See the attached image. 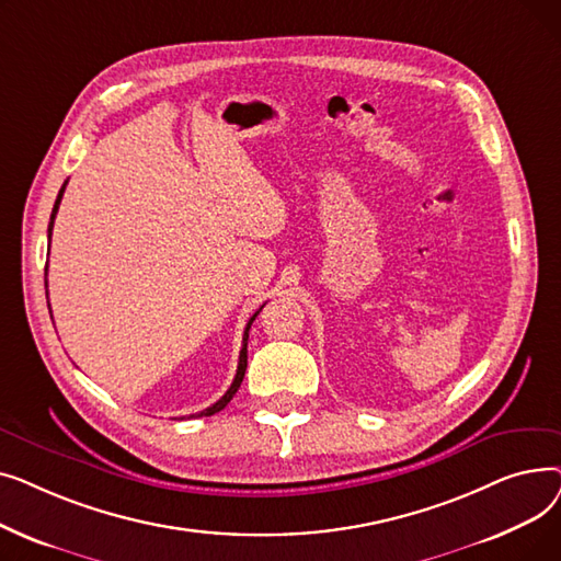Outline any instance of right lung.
<instances>
[{
  "label": "right lung",
  "instance_id": "1",
  "mask_svg": "<svg viewBox=\"0 0 561 561\" xmlns=\"http://www.w3.org/2000/svg\"><path fill=\"white\" fill-rule=\"evenodd\" d=\"M68 184V182H66ZM66 184L61 186V191H58V197H56V202H54V209H51V218H49V227H47V236L51 239V229H54V218H56V211H58V204H61V197H64V191H66ZM45 275H47V265H45ZM45 288H47V279H45ZM263 309V305L259 307V311ZM259 311L248 320V325H245V332H243V347H241V355H239V368H236V377H233V381H231V387L227 389V393L218 400V402H214L211 407H206L204 411H199V414H191L188 419H197V416H214V414H218L220 409H225L227 407V402L236 396V391H239V387H241V381H243V377H245V368H248V339H250V328H252V322H254V318L259 316ZM51 313V311H49Z\"/></svg>",
  "mask_w": 561,
  "mask_h": 561
}]
</instances>
